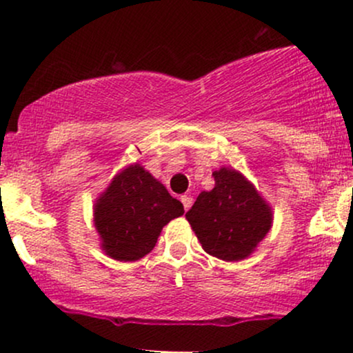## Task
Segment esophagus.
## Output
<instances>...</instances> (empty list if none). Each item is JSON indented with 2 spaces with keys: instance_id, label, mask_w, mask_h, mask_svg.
Returning a JSON list of instances; mask_svg holds the SVG:
<instances>
[{
  "instance_id": "esophagus-1",
  "label": "esophagus",
  "mask_w": 353,
  "mask_h": 353,
  "mask_svg": "<svg viewBox=\"0 0 353 353\" xmlns=\"http://www.w3.org/2000/svg\"><path fill=\"white\" fill-rule=\"evenodd\" d=\"M181 202H182V205H184V209L189 210L190 205H192V197H190V196H181Z\"/></svg>"
}]
</instances>
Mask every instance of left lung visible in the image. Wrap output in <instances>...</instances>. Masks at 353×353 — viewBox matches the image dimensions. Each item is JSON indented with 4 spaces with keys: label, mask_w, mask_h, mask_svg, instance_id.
Listing matches in <instances>:
<instances>
[{
    "label": "left lung",
    "mask_w": 353,
    "mask_h": 353,
    "mask_svg": "<svg viewBox=\"0 0 353 353\" xmlns=\"http://www.w3.org/2000/svg\"><path fill=\"white\" fill-rule=\"evenodd\" d=\"M212 190H202L185 219L202 249L222 261H242L272 228V208L236 169L212 172Z\"/></svg>",
    "instance_id": "1"
}]
</instances>
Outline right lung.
I'll return each instance as SVG.
<instances>
[{
    "label": "right lung",
    "mask_w": 353,
    "mask_h": 353,
    "mask_svg": "<svg viewBox=\"0 0 353 353\" xmlns=\"http://www.w3.org/2000/svg\"><path fill=\"white\" fill-rule=\"evenodd\" d=\"M184 214L159 181L143 165L121 171L94 204V225L101 247L111 259L134 262L156 245L161 230Z\"/></svg>",
    "instance_id": "obj_1"
}]
</instances>
